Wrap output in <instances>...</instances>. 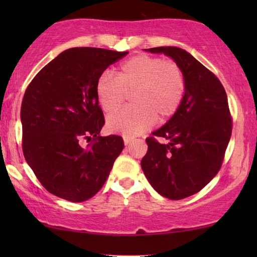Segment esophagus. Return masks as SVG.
I'll list each match as a JSON object with an SVG mask.
<instances>
[{"instance_id":"obj_1","label":"esophagus","mask_w":257,"mask_h":257,"mask_svg":"<svg viewBox=\"0 0 257 257\" xmlns=\"http://www.w3.org/2000/svg\"><path fill=\"white\" fill-rule=\"evenodd\" d=\"M122 139H124V144H125V145H128V144H131V143L133 142L132 138H130V137H126V136L122 137Z\"/></svg>"}]
</instances>
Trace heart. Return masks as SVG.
I'll return each instance as SVG.
<instances>
[{"label": "heart", "mask_w": 257, "mask_h": 257, "mask_svg": "<svg viewBox=\"0 0 257 257\" xmlns=\"http://www.w3.org/2000/svg\"><path fill=\"white\" fill-rule=\"evenodd\" d=\"M184 70L175 61L140 54L121 63L114 78L101 76L96 96L101 110L110 114L124 104L131 93L132 106L107 119L108 131L135 137L149 130L156 120L166 122L180 107L185 94Z\"/></svg>", "instance_id": "heart-1"}]
</instances>
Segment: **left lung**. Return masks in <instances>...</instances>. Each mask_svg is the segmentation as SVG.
Instances as JSON below:
<instances>
[{
	"label": "left lung",
	"mask_w": 257,
	"mask_h": 257,
	"mask_svg": "<svg viewBox=\"0 0 257 257\" xmlns=\"http://www.w3.org/2000/svg\"><path fill=\"white\" fill-rule=\"evenodd\" d=\"M146 51L170 56L185 73L180 107L146 139L149 147L142 160L152 187L165 198L181 200L201 191L222 166L233 128L227 94L219 78L184 49Z\"/></svg>",
	"instance_id": "8db88e82"
}]
</instances>
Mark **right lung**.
<instances>
[{
	"mask_svg": "<svg viewBox=\"0 0 257 257\" xmlns=\"http://www.w3.org/2000/svg\"><path fill=\"white\" fill-rule=\"evenodd\" d=\"M127 54L68 49L28 85L21 106L22 150L38 181L51 194L82 202L106 181L124 142L120 136L99 135L105 119L96 83Z\"/></svg>",
	"mask_w": 257,
	"mask_h": 257,
	"instance_id": "obj_1",
	"label": "right lung"
}]
</instances>
